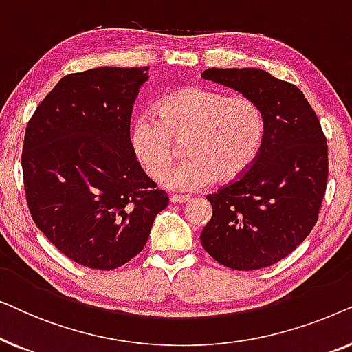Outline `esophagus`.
Masks as SVG:
<instances>
[{"mask_svg": "<svg viewBox=\"0 0 352 352\" xmlns=\"http://www.w3.org/2000/svg\"><path fill=\"white\" fill-rule=\"evenodd\" d=\"M189 199L190 197L189 195H171L170 197V200H171V204H186V201H189Z\"/></svg>", "mask_w": 352, "mask_h": 352, "instance_id": "1", "label": "esophagus"}]
</instances>
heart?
<instances>
[{
	"instance_id": "obj_1",
	"label": "heart",
	"mask_w": 352,
	"mask_h": 352,
	"mask_svg": "<svg viewBox=\"0 0 352 352\" xmlns=\"http://www.w3.org/2000/svg\"><path fill=\"white\" fill-rule=\"evenodd\" d=\"M266 122L247 96L192 86L166 96L157 117L142 113L129 129V144L147 176L160 177L175 162V142L186 139V160L162 177L171 190H199L214 179L237 181L261 151Z\"/></svg>"
}]
</instances>
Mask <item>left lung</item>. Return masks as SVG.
I'll return each mask as SVG.
<instances>
[{"label":"left lung","instance_id":"8db88e82","mask_svg":"<svg viewBox=\"0 0 352 352\" xmlns=\"http://www.w3.org/2000/svg\"><path fill=\"white\" fill-rule=\"evenodd\" d=\"M201 78L252 98L266 122L252 168L206 197L213 216L201 230V245L230 269L272 266L305 242L319 218L329 176L319 118L295 85L266 70L208 69Z\"/></svg>","mask_w":352,"mask_h":352}]
</instances>
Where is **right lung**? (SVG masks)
Here are the masks:
<instances>
[{"mask_svg": "<svg viewBox=\"0 0 352 352\" xmlns=\"http://www.w3.org/2000/svg\"><path fill=\"white\" fill-rule=\"evenodd\" d=\"M148 67H98L60 78L27 124L28 210L72 261L110 271L142 252L168 197L129 144L134 99Z\"/></svg>", "mask_w": 352, "mask_h": 352, "instance_id": "1", "label": "right lung"}]
</instances>
